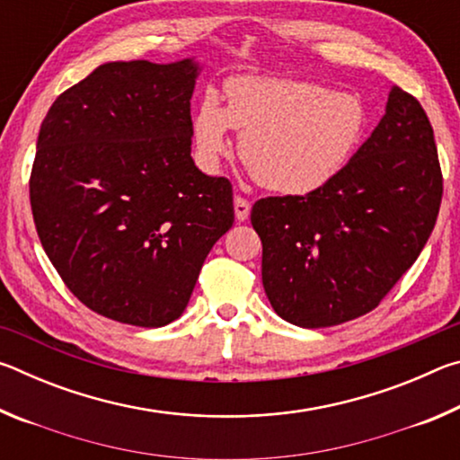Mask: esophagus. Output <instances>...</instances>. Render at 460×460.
I'll return each mask as SVG.
<instances>
[{
	"instance_id": "34e87169",
	"label": "esophagus",
	"mask_w": 460,
	"mask_h": 460,
	"mask_svg": "<svg viewBox=\"0 0 460 460\" xmlns=\"http://www.w3.org/2000/svg\"><path fill=\"white\" fill-rule=\"evenodd\" d=\"M233 207H235L237 221H245L249 217V211H252V202L241 199V197H235V200H233Z\"/></svg>"
}]
</instances>
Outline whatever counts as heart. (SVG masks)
Instances as JSON below:
<instances>
[{"mask_svg": "<svg viewBox=\"0 0 460 460\" xmlns=\"http://www.w3.org/2000/svg\"><path fill=\"white\" fill-rule=\"evenodd\" d=\"M227 105L207 91L192 119L200 164L213 170L237 129L239 154L268 190L305 197L329 186L359 150L367 109L351 93L308 81L241 75L227 83Z\"/></svg>", "mask_w": 460, "mask_h": 460, "instance_id": "heart-1", "label": "heart"}]
</instances>
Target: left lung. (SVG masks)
<instances>
[{
    "mask_svg": "<svg viewBox=\"0 0 460 460\" xmlns=\"http://www.w3.org/2000/svg\"><path fill=\"white\" fill-rule=\"evenodd\" d=\"M440 200L430 121L414 97L389 87L385 115L337 181L253 205L271 308L302 329L369 313L424 249Z\"/></svg>",
    "mask_w": 460,
    "mask_h": 460,
    "instance_id": "obj_1",
    "label": "left lung"
}]
</instances>
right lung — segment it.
<instances>
[{
    "label": "right lung",
    "instance_id": "1",
    "mask_svg": "<svg viewBox=\"0 0 460 460\" xmlns=\"http://www.w3.org/2000/svg\"><path fill=\"white\" fill-rule=\"evenodd\" d=\"M202 65L105 62L62 93L36 142L30 202L52 266L93 313L164 326L233 225L227 178L190 155Z\"/></svg>",
    "mask_w": 460,
    "mask_h": 460
}]
</instances>
